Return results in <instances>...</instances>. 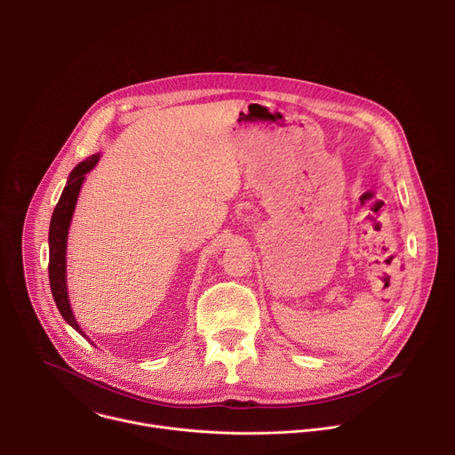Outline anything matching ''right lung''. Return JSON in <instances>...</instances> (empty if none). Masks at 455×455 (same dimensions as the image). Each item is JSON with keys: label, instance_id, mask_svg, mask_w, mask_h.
Masks as SVG:
<instances>
[{"label": "right lung", "instance_id": "right-lung-1", "mask_svg": "<svg viewBox=\"0 0 455 455\" xmlns=\"http://www.w3.org/2000/svg\"><path fill=\"white\" fill-rule=\"evenodd\" d=\"M100 155H93L88 160L81 162L72 172L67 181V187H64L60 198L57 202V207L53 209L52 221H50V232H48V246H50V259H48V279H50V288L52 295L55 300L57 309L60 311L62 318L67 320L70 326L81 333L83 337L84 331L79 328V323L76 322V316L70 307L68 300V290H67V241H68V228L70 221L74 216V209L77 204L79 190L84 181V174L90 172Z\"/></svg>", "mask_w": 455, "mask_h": 455}]
</instances>
